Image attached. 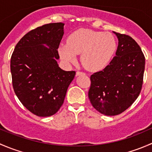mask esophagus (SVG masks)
Segmentation results:
<instances>
[{
	"label": "esophagus",
	"mask_w": 152,
	"mask_h": 152,
	"mask_svg": "<svg viewBox=\"0 0 152 152\" xmlns=\"http://www.w3.org/2000/svg\"><path fill=\"white\" fill-rule=\"evenodd\" d=\"M82 75H85V73H83V72H80V71L76 72V76H82Z\"/></svg>",
	"instance_id": "34e87169"
}]
</instances>
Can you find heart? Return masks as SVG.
Here are the masks:
<instances>
[{
    "mask_svg": "<svg viewBox=\"0 0 152 152\" xmlns=\"http://www.w3.org/2000/svg\"><path fill=\"white\" fill-rule=\"evenodd\" d=\"M117 48L115 38L109 32L82 28L73 32L67 43L59 47L61 58L67 63L75 62L81 53V62L88 70H102L113 59Z\"/></svg>",
    "mask_w": 152,
    "mask_h": 152,
    "instance_id": "b5f03b06",
    "label": "heart"
}]
</instances>
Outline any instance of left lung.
Listing matches in <instances>:
<instances>
[{
  "label": "left lung",
  "instance_id": "1",
  "mask_svg": "<svg viewBox=\"0 0 152 152\" xmlns=\"http://www.w3.org/2000/svg\"><path fill=\"white\" fill-rule=\"evenodd\" d=\"M118 45L113 60L90 76L88 97L93 107L105 115L123 113L138 97L142 88L145 57L138 44L126 34L113 31Z\"/></svg>",
  "mask_w": 152,
  "mask_h": 152
}]
</instances>
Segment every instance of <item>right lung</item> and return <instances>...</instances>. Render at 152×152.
Returning a JSON list of instances; mask_svg holds the SVG:
<instances>
[{
    "label": "right lung",
    "mask_w": 152,
    "mask_h": 152,
    "mask_svg": "<svg viewBox=\"0 0 152 152\" xmlns=\"http://www.w3.org/2000/svg\"><path fill=\"white\" fill-rule=\"evenodd\" d=\"M64 26L55 23L31 30L18 42L11 58L15 94L27 110L39 117L58 112L76 74L57 63Z\"/></svg>",
    "instance_id": "obj_1"
}]
</instances>
